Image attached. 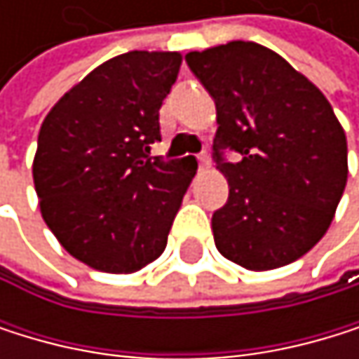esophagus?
<instances>
[{
  "label": "esophagus",
  "instance_id": "1",
  "mask_svg": "<svg viewBox=\"0 0 359 359\" xmlns=\"http://www.w3.org/2000/svg\"><path fill=\"white\" fill-rule=\"evenodd\" d=\"M198 165H200V170H206V168L211 165V157H209V153H206V150L198 155Z\"/></svg>",
  "mask_w": 359,
  "mask_h": 359
}]
</instances>
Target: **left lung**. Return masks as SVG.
<instances>
[{
    "mask_svg": "<svg viewBox=\"0 0 359 359\" xmlns=\"http://www.w3.org/2000/svg\"><path fill=\"white\" fill-rule=\"evenodd\" d=\"M217 109L213 159L228 202L213 213L222 256L284 267L327 232L347 185V137L323 92L276 51L232 40L185 55ZM224 149L242 161L230 164Z\"/></svg>",
    "mask_w": 359,
    "mask_h": 359,
    "instance_id": "8db88e82",
    "label": "left lung"
}]
</instances>
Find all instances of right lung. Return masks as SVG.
<instances>
[{"label": "right lung", "instance_id": "right-lung-1", "mask_svg": "<svg viewBox=\"0 0 359 359\" xmlns=\"http://www.w3.org/2000/svg\"><path fill=\"white\" fill-rule=\"evenodd\" d=\"M176 51H129L96 66L47 114L34 187L62 248L92 269L133 273L161 256L196 159L150 157Z\"/></svg>", "mask_w": 359, "mask_h": 359}]
</instances>
